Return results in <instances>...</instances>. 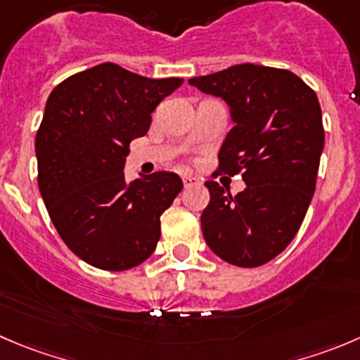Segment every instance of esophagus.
<instances>
[{"instance_id":"34e87169","label":"esophagus","mask_w":360,"mask_h":360,"mask_svg":"<svg viewBox=\"0 0 360 360\" xmlns=\"http://www.w3.org/2000/svg\"><path fill=\"white\" fill-rule=\"evenodd\" d=\"M183 184H184V188H191V186H197V184H200V181L193 176H184Z\"/></svg>"}]
</instances>
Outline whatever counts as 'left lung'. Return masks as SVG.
I'll return each instance as SVG.
<instances>
[{
    "instance_id": "obj_1",
    "label": "left lung",
    "mask_w": 360,
    "mask_h": 360,
    "mask_svg": "<svg viewBox=\"0 0 360 360\" xmlns=\"http://www.w3.org/2000/svg\"><path fill=\"white\" fill-rule=\"evenodd\" d=\"M188 82L230 105L233 128L218 155V174H240L244 191L207 181L200 216L205 243L237 267H260L299 232L316 188L326 141L316 93L295 73L236 65Z\"/></svg>"
}]
</instances>
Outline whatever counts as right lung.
Wrapping results in <instances>:
<instances>
[{
    "instance_id": "right-lung-1",
    "label": "right lung",
    "mask_w": 360,
    "mask_h": 360,
    "mask_svg": "<svg viewBox=\"0 0 360 360\" xmlns=\"http://www.w3.org/2000/svg\"><path fill=\"white\" fill-rule=\"evenodd\" d=\"M183 79H148L102 63L73 73L49 95L37 131L38 188L59 237L103 271H127L151 257L160 218L183 190L176 174L124 181L130 142Z\"/></svg>"
}]
</instances>
